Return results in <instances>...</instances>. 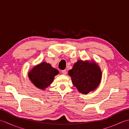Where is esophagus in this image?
Listing matches in <instances>:
<instances>
[{"instance_id":"34e87169","label":"esophagus","mask_w":129,"mask_h":129,"mask_svg":"<svg viewBox=\"0 0 129 129\" xmlns=\"http://www.w3.org/2000/svg\"><path fill=\"white\" fill-rule=\"evenodd\" d=\"M61 73H62L64 75H66L67 74V72L66 70H62V71H61Z\"/></svg>"}]
</instances>
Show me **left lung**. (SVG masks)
Masks as SVG:
<instances>
[{"mask_svg": "<svg viewBox=\"0 0 129 129\" xmlns=\"http://www.w3.org/2000/svg\"><path fill=\"white\" fill-rule=\"evenodd\" d=\"M68 74L78 91L87 94L94 91L99 85L102 72L99 66L94 60H79L69 70Z\"/></svg>", "mask_w": 129, "mask_h": 129, "instance_id": "left-lung-1", "label": "left lung"}]
</instances>
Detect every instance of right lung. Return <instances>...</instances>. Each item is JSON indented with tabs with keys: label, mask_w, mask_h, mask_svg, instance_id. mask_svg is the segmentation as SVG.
<instances>
[{
	"label": "right lung",
	"mask_w": 129,
	"mask_h": 129,
	"mask_svg": "<svg viewBox=\"0 0 129 129\" xmlns=\"http://www.w3.org/2000/svg\"><path fill=\"white\" fill-rule=\"evenodd\" d=\"M58 74V70L52 67L50 64L44 61L30 70L28 77L35 86L45 90L53 81L54 76Z\"/></svg>",
	"instance_id": "obj_1"
}]
</instances>
